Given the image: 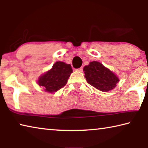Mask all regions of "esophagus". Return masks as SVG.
Listing matches in <instances>:
<instances>
[{
	"mask_svg": "<svg viewBox=\"0 0 148 148\" xmlns=\"http://www.w3.org/2000/svg\"><path fill=\"white\" fill-rule=\"evenodd\" d=\"M76 71H79V72H82V71H83V67H81V68H79V69H76Z\"/></svg>",
	"mask_w": 148,
	"mask_h": 148,
	"instance_id": "34e87169",
	"label": "esophagus"
}]
</instances>
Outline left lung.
I'll list each match as a JSON object with an SVG mask.
<instances>
[{
    "label": "left lung",
    "instance_id": "8db88e82",
    "mask_svg": "<svg viewBox=\"0 0 148 148\" xmlns=\"http://www.w3.org/2000/svg\"><path fill=\"white\" fill-rule=\"evenodd\" d=\"M83 70L87 83L102 92L114 89L119 81L118 76L98 61L90 62Z\"/></svg>",
    "mask_w": 148,
    "mask_h": 148
}]
</instances>
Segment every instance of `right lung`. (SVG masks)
<instances>
[{
	"label": "right lung",
	"instance_id": "right-lung-1",
	"mask_svg": "<svg viewBox=\"0 0 148 148\" xmlns=\"http://www.w3.org/2000/svg\"><path fill=\"white\" fill-rule=\"evenodd\" d=\"M72 69L71 65L57 61L52 68L39 77L37 83L47 92H55L63 87L67 83Z\"/></svg>",
	"mask_w": 148,
	"mask_h": 148
}]
</instances>
